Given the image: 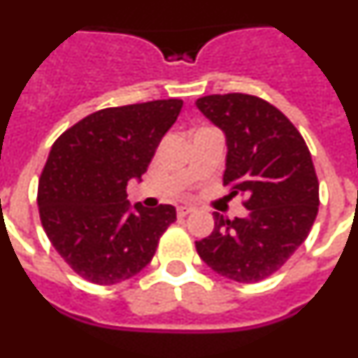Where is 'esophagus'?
<instances>
[{
    "mask_svg": "<svg viewBox=\"0 0 358 358\" xmlns=\"http://www.w3.org/2000/svg\"><path fill=\"white\" fill-rule=\"evenodd\" d=\"M194 211V208L192 206H181V208H177V217H186L188 213H192Z\"/></svg>",
    "mask_w": 358,
    "mask_h": 358,
    "instance_id": "esophagus-1",
    "label": "esophagus"
}]
</instances>
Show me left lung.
Wrapping results in <instances>:
<instances>
[{"mask_svg":"<svg viewBox=\"0 0 358 358\" xmlns=\"http://www.w3.org/2000/svg\"><path fill=\"white\" fill-rule=\"evenodd\" d=\"M226 132L224 186L248 195L245 218L213 213L211 235L195 242L217 274L238 283L273 276L305 242L319 210V181L303 136L278 107L255 94H208L197 100Z\"/></svg>","mask_w":358,"mask_h":358,"instance_id":"obj_1","label":"left lung"}]
</instances>
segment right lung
<instances>
[{
  "label": "right lung",
  "mask_w": 358,
  "mask_h": 358,
  "mask_svg": "<svg viewBox=\"0 0 358 358\" xmlns=\"http://www.w3.org/2000/svg\"><path fill=\"white\" fill-rule=\"evenodd\" d=\"M182 100L107 107L62 132L37 186L46 236L80 278L115 285L150 264L176 208L131 211L127 182L141 179Z\"/></svg>",
  "instance_id": "obj_1"
}]
</instances>
